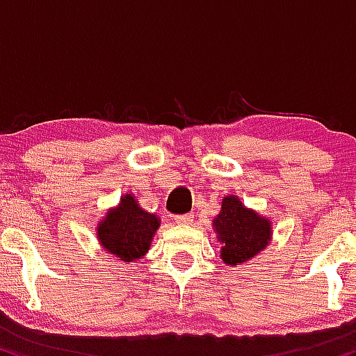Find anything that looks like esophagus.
<instances>
[{
  "instance_id": "34e87169",
  "label": "esophagus",
  "mask_w": 356,
  "mask_h": 356,
  "mask_svg": "<svg viewBox=\"0 0 356 356\" xmlns=\"http://www.w3.org/2000/svg\"><path fill=\"white\" fill-rule=\"evenodd\" d=\"M193 213H183V215H175V220L179 225H190L191 222H193Z\"/></svg>"
}]
</instances>
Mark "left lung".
Here are the masks:
<instances>
[{"mask_svg":"<svg viewBox=\"0 0 356 356\" xmlns=\"http://www.w3.org/2000/svg\"><path fill=\"white\" fill-rule=\"evenodd\" d=\"M213 227L222 242V259L229 266L249 261L270 241L269 222L255 211L247 210L237 197L223 198Z\"/></svg>","mask_w":356,"mask_h":356,"instance_id":"8db88e82","label":"left lung"}]
</instances>
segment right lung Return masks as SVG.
<instances>
[{"label": "right lung", "instance_id": "add662e5", "mask_svg": "<svg viewBox=\"0 0 356 356\" xmlns=\"http://www.w3.org/2000/svg\"><path fill=\"white\" fill-rule=\"evenodd\" d=\"M158 227L156 215L143 210L133 195H126L118 209L106 215L97 234L107 252L119 257V261L131 262L147 252Z\"/></svg>", "mask_w": 356, "mask_h": 356}]
</instances>
